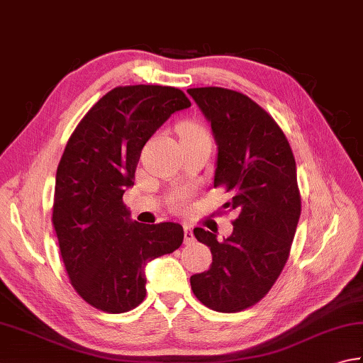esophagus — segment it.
<instances>
[{
	"instance_id": "1",
	"label": "esophagus",
	"mask_w": 363,
	"mask_h": 363,
	"mask_svg": "<svg viewBox=\"0 0 363 363\" xmlns=\"http://www.w3.org/2000/svg\"><path fill=\"white\" fill-rule=\"evenodd\" d=\"M183 232H184V243L194 242V234H193V229H191V225L184 224L183 225Z\"/></svg>"
}]
</instances>
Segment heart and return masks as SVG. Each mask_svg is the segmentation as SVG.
<instances>
[{
	"label": "heart",
	"instance_id": "b5f03b06",
	"mask_svg": "<svg viewBox=\"0 0 363 363\" xmlns=\"http://www.w3.org/2000/svg\"><path fill=\"white\" fill-rule=\"evenodd\" d=\"M201 134H207L203 131V128L201 125H197L194 121H184L180 125V135L182 139H186V138H193V135H201ZM184 205V196L179 194L175 196L172 202H170V207L174 210H182Z\"/></svg>",
	"mask_w": 363,
	"mask_h": 363
}]
</instances>
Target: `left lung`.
<instances>
[{
  "label": "left lung",
  "mask_w": 363,
  "mask_h": 363,
  "mask_svg": "<svg viewBox=\"0 0 363 363\" xmlns=\"http://www.w3.org/2000/svg\"><path fill=\"white\" fill-rule=\"evenodd\" d=\"M188 93L218 143L213 186L230 194L224 208L237 211L224 242L194 229L213 262L191 277V289L210 310L238 313L265 297L289 259L302 210L296 160L283 129L246 94L221 86Z\"/></svg>",
  "instance_id": "left-lung-1"
}]
</instances>
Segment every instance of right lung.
Listing matches in <instances>:
<instances>
[{"label": "right lung", "mask_w": 363, "mask_h": 363, "mask_svg": "<svg viewBox=\"0 0 363 363\" xmlns=\"http://www.w3.org/2000/svg\"><path fill=\"white\" fill-rule=\"evenodd\" d=\"M191 106L179 88L117 86L79 121L61 156L52 223L75 292L96 310L126 313L145 298V265L183 243L177 223L129 221L123 202L142 148Z\"/></svg>", "instance_id": "right-lung-1"}]
</instances>
